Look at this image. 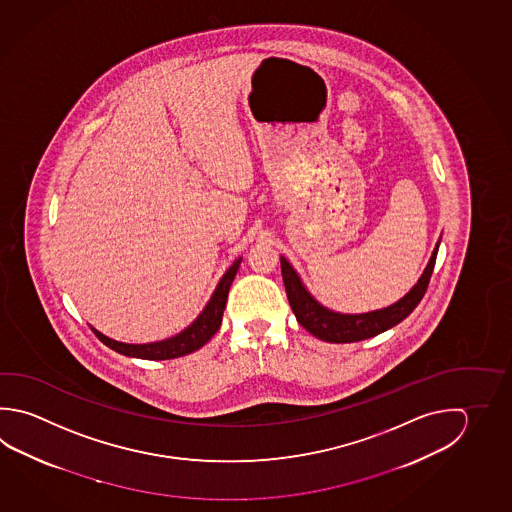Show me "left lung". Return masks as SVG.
Instances as JSON below:
<instances>
[{"instance_id": "8db88e82", "label": "left lung", "mask_w": 512, "mask_h": 512, "mask_svg": "<svg viewBox=\"0 0 512 512\" xmlns=\"http://www.w3.org/2000/svg\"><path fill=\"white\" fill-rule=\"evenodd\" d=\"M438 245L440 240L435 245L428 267L422 272L417 285L409 290L404 298H400L390 307L366 312V314H339L317 303L305 289L298 272L281 256V274H283V283H285L292 312L296 314L299 325L326 343H355V341L370 339L373 335L386 332L391 326L399 325L400 321H404L417 308L420 299L424 298L429 279L435 269Z\"/></svg>"}]
</instances>
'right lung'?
<instances>
[{
	"label": "right lung",
	"mask_w": 512,
	"mask_h": 512,
	"mask_svg": "<svg viewBox=\"0 0 512 512\" xmlns=\"http://www.w3.org/2000/svg\"><path fill=\"white\" fill-rule=\"evenodd\" d=\"M240 263H242V258L234 261L229 270L223 274V278L220 279L218 287L214 289L213 296L205 305L202 314L196 317L186 330H182L175 337H169V339L157 341V343L128 344L110 339L95 328H92L93 334L97 335L99 341H103L108 348H112L126 357H137V359H148V361H166V359H177V357L193 354L198 348H202L222 325L223 310H225L229 289H231L236 272L240 269Z\"/></svg>",
	"instance_id": "1"
}]
</instances>
